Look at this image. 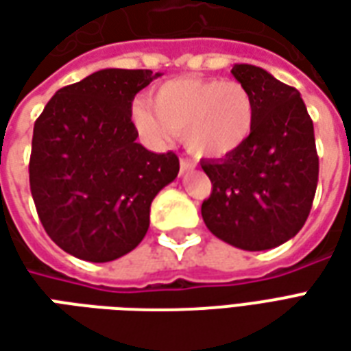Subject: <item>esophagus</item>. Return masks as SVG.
<instances>
[{
    "label": "esophagus",
    "mask_w": 351,
    "mask_h": 351,
    "mask_svg": "<svg viewBox=\"0 0 351 351\" xmlns=\"http://www.w3.org/2000/svg\"><path fill=\"white\" fill-rule=\"evenodd\" d=\"M195 169V163H191L188 160H180V173H188V171H193Z\"/></svg>",
    "instance_id": "esophagus-1"
}]
</instances>
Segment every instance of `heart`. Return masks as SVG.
Wrapping results in <instances>:
<instances>
[{
  "label": "heart",
  "mask_w": 351,
  "mask_h": 351,
  "mask_svg": "<svg viewBox=\"0 0 351 351\" xmlns=\"http://www.w3.org/2000/svg\"><path fill=\"white\" fill-rule=\"evenodd\" d=\"M138 133L156 146L182 135L195 158L220 160L241 150L254 133L256 101L237 80L180 77L156 88L150 105H133Z\"/></svg>",
  "instance_id": "heart-1"
}]
</instances>
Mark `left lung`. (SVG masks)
<instances>
[{
	"label": "left lung",
	"instance_id": "left-lung-1",
	"mask_svg": "<svg viewBox=\"0 0 351 351\" xmlns=\"http://www.w3.org/2000/svg\"><path fill=\"white\" fill-rule=\"evenodd\" d=\"M231 73L256 101V125L241 150L201 161L213 182L201 216L223 243L271 250L301 231L312 208L319 173L314 123L301 93L271 73L248 64Z\"/></svg>",
	"mask_w": 351,
	"mask_h": 351
}]
</instances>
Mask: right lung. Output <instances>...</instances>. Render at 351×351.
I'll list each match as a JSON object with an SVG mask.
<instances>
[{
	"mask_svg": "<svg viewBox=\"0 0 351 351\" xmlns=\"http://www.w3.org/2000/svg\"><path fill=\"white\" fill-rule=\"evenodd\" d=\"M161 73L101 69L58 90L34 125L29 188L45 231L75 258L107 263L145 239L176 154L137 143L131 103Z\"/></svg>",
	"mask_w": 351,
	"mask_h": 351,
	"instance_id": "obj_1",
	"label": "right lung"
}]
</instances>
